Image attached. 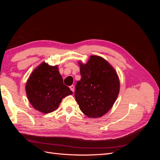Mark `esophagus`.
<instances>
[{
    "label": "esophagus",
    "mask_w": 160,
    "mask_h": 160,
    "mask_svg": "<svg viewBox=\"0 0 160 160\" xmlns=\"http://www.w3.org/2000/svg\"><path fill=\"white\" fill-rule=\"evenodd\" d=\"M69 88H70V89L72 91V92H74V89H75V88H74V85H71L70 87H69Z\"/></svg>",
    "instance_id": "esophagus-1"
}]
</instances>
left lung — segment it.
I'll use <instances>...</instances> for the list:
<instances>
[{
    "label": "left lung",
    "mask_w": 160,
    "mask_h": 160,
    "mask_svg": "<svg viewBox=\"0 0 160 160\" xmlns=\"http://www.w3.org/2000/svg\"><path fill=\"white\" fill-rule=\"evenodd\" d=\"M79 65L81 78L75 86V99L88 117H101L112 108L118 96L117 72L99 56L92 55L85 65L79 62Z\"/></svg>",
    "instance_id": "left-lung-1"
}]
</instances>
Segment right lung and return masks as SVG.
Returning <instances> with one entry per match:
<instances>
[{"instance_id":"obj_1","label":"right lung","mask_w":160,"mask_h":160,"mask_svg":"<svg viewBox=\"0 0 160 160\" xmlns=\"http://www.w3.org/2000/svg\"><path fill=\"white\" fill-rule=\"evenodd\" d=\"M26 93L34 108L49 113L57 109L62 99L72 92L64 85L57 66H50L44 62L30 75Z\"/></svg>"}]
</instances>
